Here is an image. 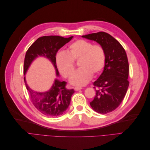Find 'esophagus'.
I'll list each match as a JSON object with an SVG mask.
<instances>
[{
	"mask_svg": "<svg viewBox=\"0 0 150 150\" xmlns=\"http://www.w3.org/2000/svg\"><path fill=\"white\" fill-rule=\"evenodd\" d=\"M81 89H82V88L78 87V86H77V87L74 88V90L75 91H79V90H81Z\"/></svg>",
	"mask_w": 150,
	"mask_h": 150,
	"instance_id": "esophagus-1",
	"label": "esophagus"
}]
</instances>
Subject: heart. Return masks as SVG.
Wrapping results in <instances>:
<instances>
[{
  "instance_id": "obj_1",
  "label": "heart",
  "mask_w": 150,
  "mask_h": 150,
  "mask_svg": "<svg viewBox=\"0 0 150 150\" xmlns=\"http://www.w3.org/2000/svg\"><path fill=\"white\" fill-rule=\"evenodd\" d=\"M105 50L100 44H93L84 39L71 44L69 51H61L56 56L59 71L65 78H69L75 69V62L80 67L71 76L70 82L76 86H84L91 79L93 74L100 73L106 64Z\"/></svg>"
}]
</instances>
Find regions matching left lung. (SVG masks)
<instances>
[{
    "label": "left lung",
    "mask_w": 150,
    "mask_h": 150,
    "mask_svg": "<svg viewBox=\"0 0 150 150\" xmlns=\"http://www.w3.org/2000/svg\"><path fill=\"white\" fill-rule=\"evenodd\" d=\"M82 37L97 42L105 50L106 64L93 83L96 95L90 105L96 112L107 114L120 106L128 88V57L121 44L106 33L98 32Z\"/></svg>",
    "instance_id": "obj_1"
}]
</instances>
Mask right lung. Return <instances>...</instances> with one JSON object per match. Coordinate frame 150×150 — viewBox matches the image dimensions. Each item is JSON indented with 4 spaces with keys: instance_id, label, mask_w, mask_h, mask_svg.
I'll return each mask as SVG.
<instances>
[{
    "instance_id": "1",
    "label": "right lung",
    "mask_w": 150,
    "mask_h": 150,
    "mask_svg": "<svg viewBox=\"0 0 150 150\" xmlns=\"http://www.w3.org/2000/svg\"><path fill=\"white\" fill-rule=\"evenodd\" d=\"M72 38L73 36L64 38L58 35H47L38 38L26 52L24 74H25L27 70L35 58L38 56H42L52 62L55 67L56 74L59 76L56 62V53ZM24 79L31 101L38 111L48 116H58L64 113L69 106L72 95L74 93L73 89H68L66 88V82L56 79L51 89L48 91L38 93L32 90L26 84L25 77Z\"/></svg>"
}]
</instances>
